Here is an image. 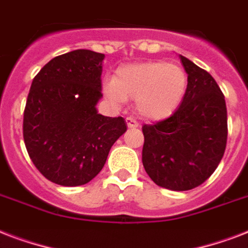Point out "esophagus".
<instances>
[{
  "mask_svg": "<svg viewBox=\"0 0 248 248\" xmlns=\"http://www.w3.org/2000/svg\"><path fill=\"white\" fill-rule=\"evenodd\" d=\"M126 124H127L128 127H131V128H135L139 126L138 121H136L135 118H132V117H127V118H126Z\"/></svg>",
  "mask_w": 248,
  "mask_h": 248,
  "instance_id": "1",
  "label": "esophagus"
}]
</instances>
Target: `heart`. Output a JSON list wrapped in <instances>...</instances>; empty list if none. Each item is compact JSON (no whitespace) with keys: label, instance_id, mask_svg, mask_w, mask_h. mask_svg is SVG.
Returning <instances> with one entry per match:
<instances>
[{"label":"heart","instance_id":"1","mask_svg":"<svg viewBox=\"0 0 248 248\" xmlns=\"http://www.w3.org/2000/svg\"><path fill=\"white\" fill-rule=\"evenodd\" d=\"M188 77L180 65L166 62H144L121 67L105 87L110 100L135 99L136 110L151 121L163 120L180 104Z\"/></svg>","mask_w":248,"mask_h":248}]
</instances>
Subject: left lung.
Listing matches in <instances>:
<instances>
[{"label":"left lung","mask_w":248,"mask_h":248,"mask_svg":"<svg viewBox=\"0 0 248 248\" xmlns=\"http://www.w3.org/2000/svg\"><path fill=\"white\" fill-rule=\"evenodd\" d=\"M188 85L179 108L155 124H144L143 166L155 184L189 190L211 176L228 138L225 97L212 76L180 55Z\"/></svg>","instance_id":"obj_1"}]
</instances>
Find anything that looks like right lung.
<instances>
[{
	"mask_svg": "<svg viewBox=\"0 0 248 248\" xmlns=\"http://www.w3.org/2000/svg\"><path fill=\"white\" fill-rule=\"evenodd\" d=\"M104 54L75 50L51 59L33 78L23 120L25 148L47 180L78 186L100 172L122 117L99 114Z\"/></svg>",
	"mask_w": 248,
	"mask_h": 248,
	"instance_id": "1",
	"label": "right lung"
}]
</instances>
